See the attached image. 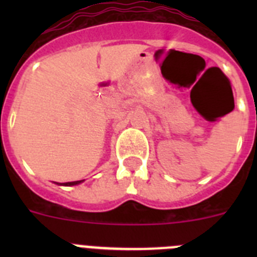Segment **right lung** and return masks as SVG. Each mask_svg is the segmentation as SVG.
Wrapping results in <instances>:
<instances>
[{
    "instance_id": "add662e5",
    "label": "right lung",
    "mask_w": 257,
    "mask_h": 257,
    "mask_svg": "<svg viewBox=\"0 0 257 257\" xmlns=\"http://www.w3.org/2000/svg\"><path fill=\"white\" fill-rule=\"evenodd\" d=\"M85 180H78V181H69V183H55L58 185H65V187H72V185H78V184L83 183Z\"/></svg>"
}]
</instances>
